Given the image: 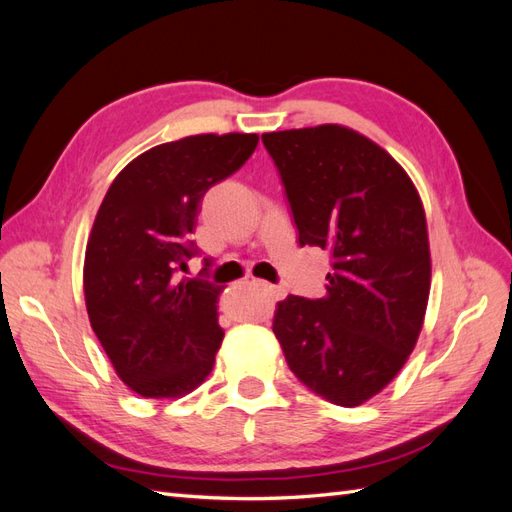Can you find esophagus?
<instances>
[{
  "instance_id": "obj_1",
  "label": "esophagus",
  "mask_w": 512,
  "mask_h": 512,
  "mask_svg": "<svg viewBox=\"0 0 512 512\" xmlns=\"http://www.w3.org/2000/svg\"><path fill=\"white\" fill-rule=\"evenodd\" d=\"M256 286H258V288H262L265 292H269L271 297H275V299H282V297H284V290H282V288H277V286H273V284H267V282H256Z\"/></svg>"
}]
</instances>
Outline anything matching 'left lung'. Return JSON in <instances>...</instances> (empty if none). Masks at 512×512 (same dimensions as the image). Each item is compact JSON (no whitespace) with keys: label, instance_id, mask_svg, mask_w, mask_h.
Segmentation results:
<instances>
[{"label":"left lung","instance_id":"1","mask_svg":"<svg viewBox=\"0 0 512 512\" xmlns=\"http://www.w3.org/2000/svg\"><path fill=\"white\" fill-rule=\"evenodd\" d=\"M280 170L299 243L327 250V294H288L273 333L292 374L331 404L378 395L421 335L431 254L423 200L401 164L339 123L262 134Z\"/></svg>","mask_w":512,"mask_h":512}]
</instances>
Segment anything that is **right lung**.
<instances>
[{
  "instance_id": "1",
  "label": "right lung",
  "mask_w": 512,
  "mask_h": 512,
  "mask_svg": "<svg viewBox=\"0 0 512 512\" xmlns=\"http://www.w3.org/2000/svg\"><path fill=\"white\" fill-rule=\"evenodd\" d=\"M258 134H196L151 147L108 188L91 226L83 290L91 329L121 382L177 399L211 374L224 331L222 286L179 280L190 232L213 183L239 170Z\"/></svg>"
}]
</instances>
